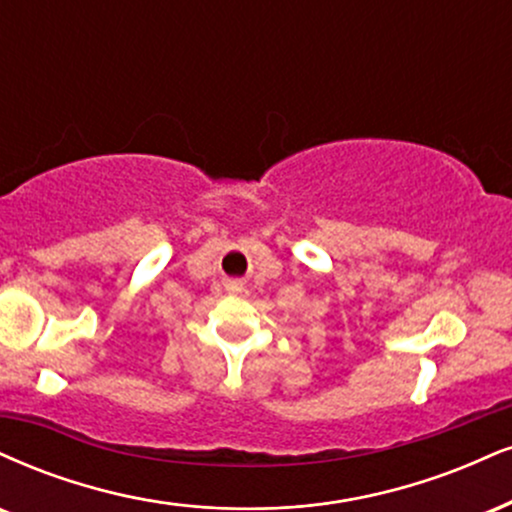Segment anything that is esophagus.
Instances as JSON below:
<instances>
[{"instance_id": "34e87169", "label": "esophagus", "mask_w": 512, "mask_h": 512, "mask_svg": "<svg viewBox=\"0 0 512 512\" xmlns=\"http://www.w3.org/2000/svg\"><path fill=\"white\" fill-rule=\"evenodd\" d=\"M231 291H240V286H238V283H233V286H231Z\"/></svg>"}]
</instances>
